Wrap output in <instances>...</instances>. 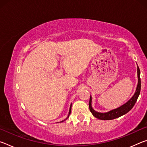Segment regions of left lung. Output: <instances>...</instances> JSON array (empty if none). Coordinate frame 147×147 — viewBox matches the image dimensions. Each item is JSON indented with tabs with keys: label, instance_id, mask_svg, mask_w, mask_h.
<instances>
[{
	"label": "left lung",
	"instance_id": "left-lung-1",
	"mask_svg": "<svg viewBox=\"0 0 147 147\" xmlns=\"http://www.w3.org/2000/svg\"><path fill=\"white\" fill-rule=\"evenodd\" d=\"M138 86H137V88L135 93L132 96L130 100H129L127 102L124 104L123 105L119 107V108L112 109V110L109 111L108 112L106 113H100L94 110V109L92 108L91 102H92V97L90 96V99H89V107L90 111L93 114L94 117L100 120H112V119L118 118L123 115H125L129 111H130L134 106L135 105L138 98L140 94L141 91V79H140V70H139V67L138 66Z\"/></svg>",
	"mask_w": 147,
	"mask_h": 147
}]
</instances>
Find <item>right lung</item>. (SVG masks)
Segmentation results:
<instances>
[{"label": "right lung", "mask_w": 147, "mask_h": 147, "mask_svg": "<svg viewBox=\"0 0 147 147\" xmlns=\"http://www.w3.org/2000/svg\"><path fill=\"white\" fill-rule=\"evenodd\" d=\"M71 106H72V104H71V106H70V108H69V114H68V116H67V117L65 119V120H63V121H61V122H63L64 121H65L66 119H67L68 118H69V115H70V114H71Z\"/></svg>", "instance_id": "obj_1"}]
</instances>
